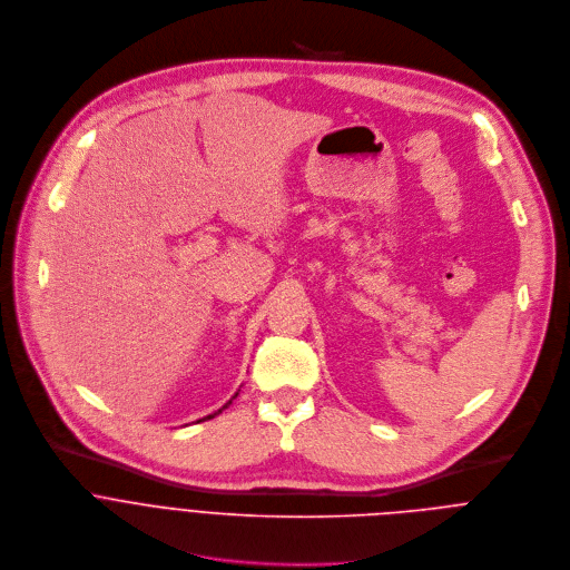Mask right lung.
<instances>
[{
	"label": "right lung",
	"instance_id": "right-lung-1",
	"mask_svg": "<svg viewBox=\"0 0 570 570\" xmlns=\"http://www.w3.org/2000/svg\"><path fill=\"white\" fill-rule=\"evenodd\" d=\"M236 397H238V393H236V395H234V397H232V400H236ZM232 400H229V402H226V404H224V406H222V409H226V406H229V404H232ZM222 409H217V411H215V413H210V415H206V417H202V420H197V422H204V420H210V417H215V415H217V413H222Z\"/></svg>",
	"mask_w": 570,
	"mask_h": 570
}]
</instances>
